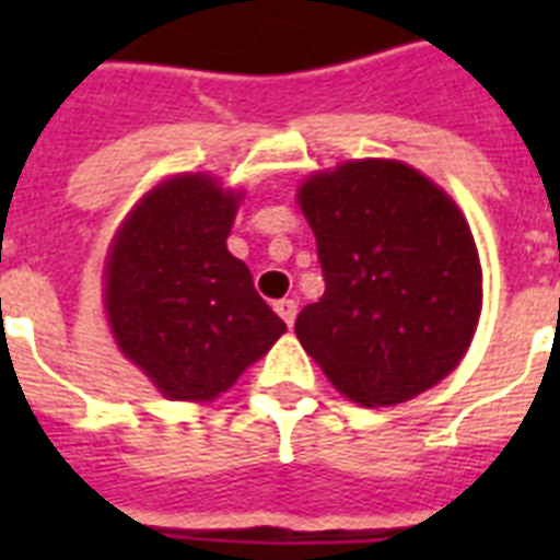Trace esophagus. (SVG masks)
<instances>
[{
	"label": "esophagus",
	"instance_id": "34e87169",
	"mask_svg": "<svg viewBox=\"0 0 560 560\" xmlns=\"http://www.w3.org/2000/svg\"><path fill=\"white\" fill-rule=\"evenodd\" d=\"M296 311H299L296 299H281V302H276V314H279L288 325H293V319H296Z\"/></svg>",
	"mask_w": 560,
	"mask_h": 560
}]
</instances>
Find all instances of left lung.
<instances>
[{"label":"left lung","mask_w":560,"mask_h":560,"mask_svg":"<svg viewBox=\"0 0 560 560\" xmlns=\"http://www.w3.org/2000/svg\"><path fill=\"white\" fill-rule=\"evenodd\" d=\"M325 293L296 337L363 407L416 398L459 366L482 311V267L459 206L395 160H354L299 188Z\"/></svg>","instance_id":"obj_1"}]
</instances>
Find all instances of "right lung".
Here are the masks:
<instances>
[{
  "label": "right lung",
  "mask_w": 560,
  "mask_h": 560,
  "mask_svg": "<svg viewBox=\"0 0 560 560\" xmlns=\"http://www.w3.org/2000/svg\"><path fill=\"white\" fill-rule=\"evenodd\" d=\"M237 202L209 174H179L144 194L109 246L113 337L171 400L218 398L288 331L226 249Z\"/></svg>",
  "instance_id": "obj_1"
}]
</instances>
